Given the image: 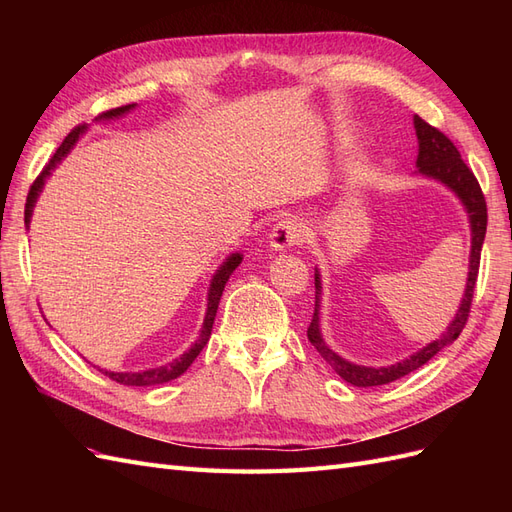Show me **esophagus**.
I'll use <instances>...</instances> for the list:
<instances>
[{
    "mask_svg": "<svg viewBox=\"0 0 512 512\" xmlns=\"http://www.w3.org/2000/svg\"><path fill=\"white\" fill-rule=\"evenodd\" d=\"M305 239V226L299 220H282L280 224H275L271 235H269V245L275 252L288 250L292 245H299Z\"/></svg>",
    "mask_w": 512,
    "mask_h": 512,
    "instance_id": "obj_1",
    "label": "esophagus"
}]
</instances>
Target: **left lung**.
<instances>
[{
  "label": "left lung",
  "mask_w": 512,
  "mask_h": 512,
  "mask_svg": "<svg viewBox=\"0 0 512 512\" xmlns=\"http://www.w3.org/2000/svg\"><path fill=\"white\" fill-rule=\"evenodd\" d=\"M414 132L418 138V156H416V173L427 179H433L442 183L444 188L451 190L459 203L463 205L468 213V224H470V260H468V280H466V290H463V297L459 303V309L451 324L444 329V333L423 348H418L412 352L406 359H401L393 365H384V367H371V365H359L352 363L344 356H339L322 337L320 329V297H322V277L320 271L316 269L314 273V282H316V309H314V318L312 324L307 329L309 342L314 344V348L320 352V356L327 361L335 374L346 380L352 386H382L395 382L399 378H404L418 367H423L429 363L433 356H436L442 348L448 344H453L459 337V333L466 327V320L470 314V305H472V294L476 286V275H478V265H480V250H483V241H485V232H487V205H485V196L480 192V185L476 177L472 175V170L466 166V162L461 160L457 147L448 141V138L431 128L427 121H423L418 115H414Z\"/></svg>",
  "instance_id": "8db88e82"
}]
</instances>
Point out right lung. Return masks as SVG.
Here are the masks:
<instances>
[{"label":"right lung","mask_w":512,"mask_h":512,"mask_svg":"<svg viewBox=\"0 0 512 512\" xmlns=\"http://www.w3.org/2000/svg\"><path fill=\"white\" fill-rule=\"evenodd\" d=\"M136 104H126V106H119V108H113V111H106L102 115L96 117V121H111V119H119L123 115H128L130 111H134ZM89 126H79L74 128L66 138L64 143L59 145V149L55 151V156L49 160V164L44 166L42 173L38 175V179L34 181L32 190H29L27 194V203H25V226L29 228V222H32V215H34V207L38 203V198L42 194V188L46 179H49L53 175V170L61 164V160H64L68 153L74 149L76 141L87 132ZM243 260V254L235 252L230 254L222 265L218 267V271L213 273L211 277V284H209V290H207V312H205V320H203V329H200V335L196 342L190 346V350H185L179 359H175L173 363H166V365H160V367H151V369H143V371H108V369H100L104 376H108L111 380L119 382V384H126V386H153V384H162V382H170L179 378L185 369H188L196 356L200 354V350H203L209 342L211 337V329H213V320H215V314H218V305H220V297L224 292V286L228 282V277L232 275V271H235Z\"/></svg>","instance_id":"right-lung-1"}]
</instances>
